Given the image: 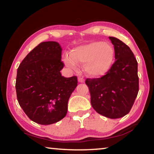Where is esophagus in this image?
Wrapping results in <instances>:
<instances>
[{"mask_svg":"<svg viewBox=\"0 0 154 154\" xmlns=\"http://www.w3.org/2000/svg\"><path fill=\"white\" fill-rule=\"evenodd\" d=\"M78 82H80V83H84L85 82V80L84 79V78L79 77V78H78Z\"/></svg>","mask_w":154,"mask_h":154,"instance_id":"34e87169","label":"esophagus"}]
</instances>
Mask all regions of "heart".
<instances>
[{
	"label": "heart",
	"instance_id": "heart-1",
	"mask_svg": "<svg viewBox=\"0 0 154 154\" xmlns=\"http://www.w3.org/2000/svg\"><path fill=\"white\" fill-rule=\"evenodd\" d=\"M63 60L69 68H76L78 63L84 64L88 75L93 77L103 76L111 69L114 62V49L110 44L93 42L73 48L66 53Z\"/></svg>",
	"mask_w": 154,
	"mask_h": 154
}]
</instances>
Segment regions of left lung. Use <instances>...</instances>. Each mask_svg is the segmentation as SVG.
I'll return each mask as SVG.
<instances>
[{"label":"left lung","instance_id":"obj_1","mask_svg":"<svg viewBox=\"0 0 154 154\" xmlns=\"http://www.w3.org/2000/svg\"><path fill=\"white\" fill-rule=\"evenodd\" d=\"M109 39L114 45L115 62L106 75L87 78L86 84L95 111L109 119H118L130 112L138 95V62L128 45L118 38Z\"/></svg>","mask_w":154,"mask_h":154}]
</instances>
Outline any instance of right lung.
<instances>
[{"label": "right lung", "instance_id": "obj_1", "mask_svg": "<svg viewBox=\"0 0 154 154\" xmlns=\"http://www.w3.org/2000/svg\"><path fill=\"white\" fill-rule=\"evenodd\" d=\"M62 48L44 42L28 53L17 70V99L27 116L41 125H51L66 115L68 101L77 86V77H64Z\"/></svg>", "mask_w": 154, "mask_h": 154}]
</instances>
